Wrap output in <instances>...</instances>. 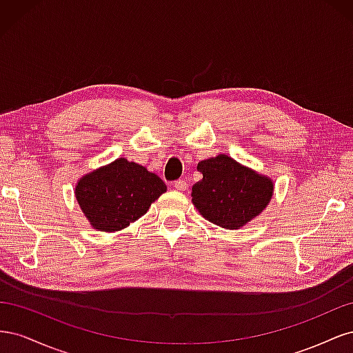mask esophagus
Instances as JSON below:
<instances>
[{
    "label": "esophagus",
    "instance_id": "1",
    "mask_svg": "<svg viewBox=\"0 0 353 353\" xmlns=\"http://www.w3.org/2000/svg\"><path fill=\"white\" fill-rule=\"evenodd\" d=\"M174 187L178 190V191H187L188 190V183L184 179H178L174 183Z\"/></svg>",
    "mask_w": 353,
    "mask_h": 353
}]
</instances>
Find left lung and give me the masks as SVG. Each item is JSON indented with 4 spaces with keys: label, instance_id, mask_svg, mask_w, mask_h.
<instances>
[{
    "label": "left lung",
    "instance_id": "left-lung-1",
    "mask_svg": "<svg viewBox=\"0 0 353 353\" xmlns=\"http://www.w3.org/2000/svg\"><path fill=\"white\" fill-rule=\"evenodd\" d=\"M203 179L191 188V201L200 215L225 230H240L270 205L274 183L227 154L201 160Z\"/></svg>",
    "mask_w": 353,
    "mask_h": 353
}]
</instances>
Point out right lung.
<instances>
[{
    "mask_svg": "<svg viewBox=\"0 0 353 353\" xmlns=\"http://www.w3.org/2000/svg\"><path fill=\"white\" fill-rule=\"evenodd\" d=\"M166 190L147 168L119 157L81 176L74 197L94 230L114 232L145 215Z\"/></svg>",
    "mask_w": 353,
    "mask_h": 353,
    "instance_id": "1",
    "label": "right lung"
}]
</instances>
